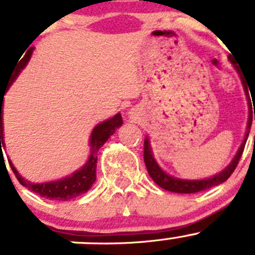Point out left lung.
Instances as JSON below:
<instances>
[{"instance_id":"8db88e82","label":"left lung","mask_w":255,"mask_h":255,"mask_svg":"<svg viewBox=\"0 0 255 255\" xmlns=\"http://www.w3.org/2000/svg\"><path fill=\"white\" fill-rule=\"evenodd\" d=\"M232 64L234 65L235 70L238 71L239 74L240 79H242V84L243 88H244V92H246L247 99H248V104L251 103V98H249V93H248V87L249 85L247 84V80L244 79L242 74H240L239 66L235 65L233 59H230ZM254 120H255V113H254ZM251 127H252V113L249 116V122H248V128H247V134L246 138L243 141V143L240 144L239 149H238L237 154L234 156V158L232 160V162L224 168V170L219 172L218 175L213 176L210 178H204V180H181V178H176L172 177V176L167 175L165 171H162V168L160 166L157 165L156 160L153 158V153H152L151 149V144H149L148 138L144 139V163H146L147 171H148L149 176L152 177L154 182L162 189L167 190V191L171 192H177V194H192V192H199V191H204V190H208L210 187L216 186V185L223 184L224 181H227L228 178L230 177L233 172H234L235 167H237L238 162H239L240 157H242L243 151H244V147H246L247 139H248L249 132H251Z\"/></svg>"}]
</instances>
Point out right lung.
<instances>
[{
	"mask_svg": "<svg viewBox=\"0 0 255 255\" xmlns=\"http://www.w3.org/2000/svg\"><path fill=\"white\" fill-rule=\"evenodd\" d=\"M35 47H31L30 50H27V54L25 55V58L18 63V65H16V68L13 69V73L11 74V79L7 83V89L4 90V93L8 90V88L11 87L13 82L17 79L18 74L25 69L26 64L30 60L31 55H32V51H34ZM3 94H0V102L2 103L3 101ZM0 108V120H2V113ZM2 122V121H1ZM123 125L122 117L120 114H117L116 117L111 118V120L106 121V122L101 123L93 130L92 135H90V157L88 162L85 163L84 167L82 170L77 171L75 173L70 176V177L63 178V180H59V181L54 182H46V184H31V182L26 181L18 175L17 171L15 170V167L12 166L13 172L16 173V177H17L18 181L21 182V185H23L25 187L30 189L31 191H34L35 194L40 195L42 197H46L49 200H58V201H68V200L74 199V197H78L79 195L85 194L87 191H89L90 187L93 186V184L97 180V162H98V152L99 149L103 147V144L108 141V138L111 135H113V133L116 132L117 128H120ZM0 146L1 142H3V128H2L1 123V130H0ZM2 148V147H1Z\"/></svg>",
	"mask_w": 255,
	"mask_h": 255,
	"instance_id": "add662e5",
	"label": "right lung"
}]
</instances>
